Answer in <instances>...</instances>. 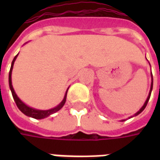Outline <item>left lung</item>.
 Returning <instances> with one entry per match:
<instances>
[{
  "label": "left lung",
  "instance_id": "obj_1",
  "mask_svg": "<svg viewBox=\"0 0 160 160\" xmlns=\"http://www.w3.org/2000/svg\"><path fill=\"white\" fill-rule=\"evenodd\" d=\"M151 73H152V72H151ZM151 77H152L151 88H150V92H149V94H148V98H147V100H146V102H145V104H143V106H142V107H141V109H140V111H138V112H136V113H135V114H134V116H133V117H135V116H137V115H139V114H140V113H141V112H142V111H144V109H145V108H146V106H147V104H148V100H149V98H150V96H151L152 90V82H153V81H152V80H152V74H151ZM133 117H130V118H133ZM123 121H125V120H122V122H123Z\"/></svg>",
  "mask_w": 160,
  "mask_h": 160
}]
</instances>
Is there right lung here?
I'll list each match as a JSON object with an SVG mask.
<instances>
[{
	"instance_id": "obj_1",
	"label": "right lung",
	"mask_w": 160,
	"mask_h": 160,
	"mask_svg": "<svg viewBox=\"0 0 160 160\" xmlns=\"http://www.w3.org/2000/svg\"><path fill=\"white\" fill-rule=\"evenodd\" d=\"M19 55V54H18ZM18 55L13 58L12 62V65H11V68H10V71H9V76H8V81H9V87H10V90L12 92V95L13 99L15 101L16 105L18 106V108L19 109V111H21L22 113L27 116V117H31V118H35V119H42V118H45L47 117H49L51 114H54L56 113V111H58L59 110H61L62 108L63 107V105L65 104L66 102V98H67V92H68V90L66 92V94L64 96V98L63 100L56 107L53 108V109H50V110H47V111H41V110H36V109H33L32 107H29L28 105H26L25 103H23L22 101L20 100L19 98V97L17 96V94L15 93V92L13 90V87H12V68H13V64H14V62H15L16 58Z\"/></svg>"
}]
</instances>
